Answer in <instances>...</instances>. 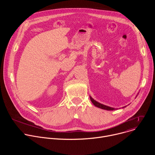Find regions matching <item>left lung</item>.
Returning <instances> with one entry per match:
<instances>
[{"instance_id":"obj_1","label":"left lung","mask_w":155,"mask_h":155,"mask_svg":"<svg viewBox=\"0 0 155 155\" xmlns=\"http://www.w3.org/2000/svg\"><path fill=\"white\" fill-rule=\"evenodd\" d=\"M90 97V100L92 102V103L97 107H99L100 108H102V109H104V110H116V108H112V107H108V106H107V105H103L97 101H96L95 100H94L91 96Z\"/></svg>"}]
</instances>
